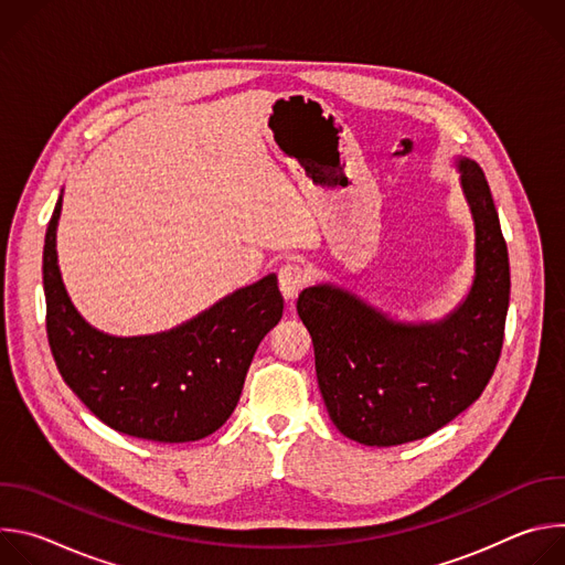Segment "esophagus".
Wrapping results in <instances>:
<instances>
[{
	"label": "esophagus",
	"instance_id": "esophagus-1",
	"mask_svg": "<svg viewBox=\"0 0 565 565\" xmlns=\"http://www.w3.org/2000/svg\"><path fill=\"white\" fill-rule=\"evenodd\" d=\"M303 284H306V275H303V270L297 264H286L279 270V290H281V297L288 303H292L297 299V295L301 292Z\"/></svg>",
	"mask_w": 565,
	"mask_h": 565
}]
</instances>
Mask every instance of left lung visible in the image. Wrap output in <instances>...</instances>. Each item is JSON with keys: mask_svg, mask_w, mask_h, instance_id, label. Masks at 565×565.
<instances>
[{"mask_svg": "<svg viewBox=\"0 0 565 565\" xmlns=\"http://www.w3.org/2000/svg\"><path fill=\"white\" fill-rule=\"evenodd\" d=\"M473 221V279L434 321H399L333 284L301 290L297 312L333 425L351 440L391 447L425 438L476 402L503 347L510 259L499 212L476 160L456 156Z\"/></svg>", "mask_w": 565, "mask_h": 565, "instance_id": "left-lung-1", "label": "left lung"}]
</instances>
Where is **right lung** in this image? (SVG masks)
<instances>
[{"instance_id": "1", "label": "right lung", "mask_w": 565, "mask_h": 565, "mask_svg": "<svg viewBox=\"0 0 565 565\" xmlns=\"http://www.w3.org/2000/svg\"><path fill=\"white\" fill-rule=\"evenodd\" d=\"M62 194L46 227L42 279L46 333L68 388L107 427L153 443L214 434L234 412L262 340L284 299L277 275L238 288L183 324L151 335L98 331L73 306L57 266Z\"/></svg>"}]
</instances>
